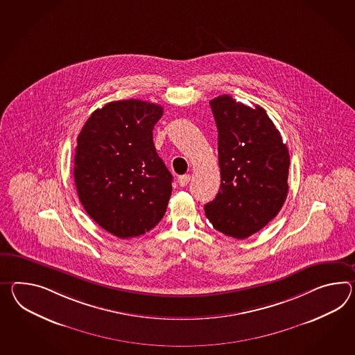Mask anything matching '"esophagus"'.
<instances>
[{
  "mask_svg": "<svg viewBox=\"0 0 355 355\" xmlns=\"http://www.w3.org/2000/svg\"><path fill=\"white\" fill-rule=\"evenodd\" d=\"M190 180V174H184V175H181V177H178V184H180L181 187H184V186H187V184H189Z\"/></svg>",
  "mask_w": 355,
  "mask_h": 355,
  "instance_id": "esophagus-1",
  "label": "esophagus"
}]
</instances>
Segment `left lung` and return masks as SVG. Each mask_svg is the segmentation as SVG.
<instances>
[{"label": "left lung", "instance_id": "8db88e82", "mask_svg": "<svg viewBox=\"0 0 355 355\" xmlns=\"http://www.w3.org/2000/svg\"><path fill=\"white\" fill-rule=\"evenodd\" d=\"M218 128L220 189L205 216L216 231L248 239L278 214L287 198L290 155L279 132L259 105L231 96L210 103Z\"/></svg>", "mask_w": 355, "mask_h": 355}]
</instances>
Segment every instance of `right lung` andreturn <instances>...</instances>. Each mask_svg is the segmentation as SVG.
<instances>
[{"mask_svg":"<svg viewBox=\"0 0 355 355\" xmlns=\"http://www.w3.org/2000/svg\"><path fill=\"white\" fill-rule=\"evenodd\" d=\"M162 115L160 105L113 101L91 114L77 139L79 200L97 225L119 239L146 234L168 207L173 177L153 141Z\"/></svg>","mask_w":355,"mask_h":355,"instance_id":"right-lung-1","label":"right lung"}]
</instances>
